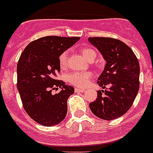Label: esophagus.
<instances>
[{"mask_svg":"<svg viewBox=\"0 0 153 153\" xmlns=\"http://www.w3.org/2000/svg\"><path fill=\"white\" fill-rule=\"evenodd\" d=\"M74 90H75V92H81V93L85 92V89H81V88H75Z\"/></svg>","mask_w":153,"mask_h":153,"instance_id":"esophagus-1","label":"esophagus"}]
</instances>
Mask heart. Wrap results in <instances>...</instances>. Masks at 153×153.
<instances>
[{
  "mask_svg": "<svg viewBox=\"0 0 153 153\" xmlns=\"http://www.w3.org/2000/svg\"><path fill=\"white\" fill-rule=\"evenodd\" d=\"M81 53L89 61L96 58V51L91 48L85 47L81 49ZM59 66L61 68H65L68 64V52H64L59 57ZM92 77L89 71H72L68 74V82L79 87H84L87 85Z\"/></svg>",
  "mask_w": 153,
  "mask_h": 153,
  "instance_id": "heart-1",
  "label": "heart"
}]
</instances>
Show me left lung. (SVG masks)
Segmentation results:
<instances>
[{"instance_id": "left-lung-1", "label": "left lung", "mask_w": 153, "mask_h": 153, "mask_svg": "<svg viewBox=\"0 0 153 153\" xmlns=\"http://www.w3.org/2000/svg\"><path fill=\"white\" fill-rule=\"evenodd\" d=\"M88 40L106 61L97 79L103 89L98 90L97 98L89 104V108L100 119L115 120L128 111L138 93V60L132 49L121 41L111 38H89Z\"/></svg>"}]
</instances>
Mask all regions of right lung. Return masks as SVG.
Segmentation results:
<instances>
[{
  "mask_svg": "<svg viewBox=\"0 0 153 153\" xmlns=\"http://www.w3.org/2000/svg\"><path fill=\"white\" fill-rule=\"evenodd\" d=\"M79 39V37H43L30 42L19 59L17 89L23 108L32 120L42 126H55L66 117L67 101L74 89L56 79L60 71L59 57ZM58 87L62 90L53 95L51 90Z\"/></svg>",
  "mask_w": 153,
  "mask_h": 153,
  "instance_id": "right-lung-1",
  "label": "right lung"
}]
</instances>
